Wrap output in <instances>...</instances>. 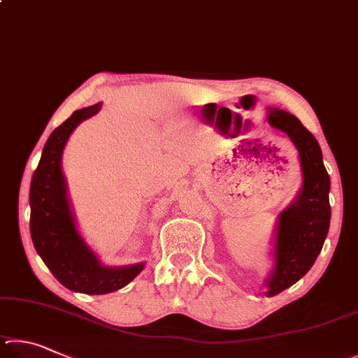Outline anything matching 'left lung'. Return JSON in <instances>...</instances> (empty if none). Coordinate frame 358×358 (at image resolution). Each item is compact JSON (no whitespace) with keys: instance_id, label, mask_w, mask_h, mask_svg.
Instances as JSON below:
<instances>
[{"instance_id":"1","label":"left lung","mask_w":358,"mask_h":358,"mask_svg":"<svg viewBox=\"0 0 358 358\" xmlns=\"http://www.w3.org/2000/svg\"><path fill=\"white\" fill-rule=\"evenodd\" d=\"M267 121L291 138L299 150L302 189L278 215L275 233V266L267 278V297L291 287L315 264L330 227V178L319 143L299 119L285 110L271 108Z\"/></svg>"}]
</instances>
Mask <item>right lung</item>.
I'll return each mask as SVG.
<instances>
[{
    "label": "right lung",
    "mask_w": 358,
    "mask_h": 358,
    "mask_svg": "<svg viewBox=\"0 0 358 358\" xmlns=\"http://www.w3.org/2000/svg\"><path fill=\"white\" fill-rule=\"evenodd\" d=\"M102 103L72 113L56 127L43 146L31 179L29 231L37 255L62 286L73 292L108 294L129 285L144 268V262L106 267L80 236L67 198L61 157L75 127L96 115Z\"/></svg>",
    "instance_id": "add662e5"
}]
</instances>
